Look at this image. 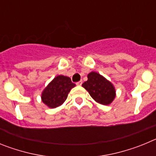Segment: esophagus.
Returning a JSON list of instances; mask_svg holds the SVG:
<instances>
[{"mask_svg": "<svg viewBox=\"0 0 156 156\" xmlns=\"http://www.w3.org/2000/svg\"><path fill=\"white\" fill-rule=\"evenodd\" d=\"M82 83H83V81L80 80V81H78V82L76 83V85H77V86H81V85H82Z\"/></svg>", "mask_w": 156, "mask_h": 156, "instance_id": "1", "label": "esophagus"}]
</instances>
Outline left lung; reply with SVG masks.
I'll use <instances>...</instances> for the list:
<instances>
[{
  "label": "left lung",
  "mask_w": 156,
  "mask_h": 156,
  "mask_svg": "<svg viewBox=\"0 0 156 156\" xmlns=\"http://www.w3.org/2000/svg\"><path fill=\"white\" fill-rule=\"evenodd\" d=\"M87 78L82 86L89 92L92 98L101 105H109L115 96L113 85L95 72L88 74Z\"/></svg>",
  "instance_id": "left-lung-1"
}]
</instances>
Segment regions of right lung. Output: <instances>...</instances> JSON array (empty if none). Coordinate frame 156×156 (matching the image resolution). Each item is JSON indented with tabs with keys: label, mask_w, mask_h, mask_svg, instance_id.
<instances>
[{
	"label": "right lung",
	"mask_w": 156,
	"mask_h": 156,
	"mask_svg": "<svg viewBox=\"0 0 156 156\" xmlns=\"http://www.w3.org/2000/svg\"><path fill=\"white\" fill-rule=\"evenodd\" d=\"M75 86L69 77L58 76L43 91L42 101L49 108H56L64 103L70 90Z\"/></svg>",
	"instance_id": "add662e5"
}]
</instances>
